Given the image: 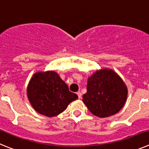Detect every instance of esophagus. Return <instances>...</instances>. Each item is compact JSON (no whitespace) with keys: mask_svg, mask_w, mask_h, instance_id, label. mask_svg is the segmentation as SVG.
Instances as JSON below:
<instances>
[{"mask_svg":"<svg viewBox=\"0 0 149 149\" xmlns=\"http://www.w3.org/2000/svg\"><path fill=\"white\" fill-rule=\"evenodd\" d=\"M77 96H78L79 99H80V98H81V92H77Z\"/></svg>","mask_w":149,"mask_h":149,"instance_id":"34e87169","label":"esophagus"}]
</instances>
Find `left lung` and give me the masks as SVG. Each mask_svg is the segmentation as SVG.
<instances>
[{
    "mask_svg": "<svg viewBox=\"0 0 149 149\" xmlns=\"http://www.w3.org/2000/svg\"><path fill=\"white\" fill-rule=\"evenodd\" d=\"M86 88L83 101L96 116L104 118L117 113L127 99V87L119 75L109 69L93 74L88 78Z\"/></svg>",
    "mask_w": 149,
    "mask_h": 149,
    "instance_id": "8db88e82",
    "label": "left lung"
}]
</instances>
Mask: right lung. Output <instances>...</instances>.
Segmentation results:
<instances>
[{
	"label": "right lung",
	"instance_id": "obj_1",
	"mask_svg": "<svg viewBox=\"0 0 149 149\" xmlns=\"http://www.w3.org/2000/svg\"><path fill=\"white\" fill-rule=\"evenodd\" d=\"M27 96L33 107L40 114L53 117L63 113L77 95L54 72L36 73L27 86Z\"/></svg>",
	"mask_w": 149,
	"mask_h": 149
}]
</instances>
